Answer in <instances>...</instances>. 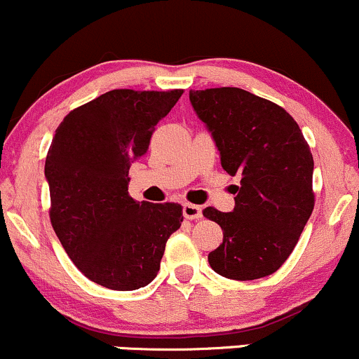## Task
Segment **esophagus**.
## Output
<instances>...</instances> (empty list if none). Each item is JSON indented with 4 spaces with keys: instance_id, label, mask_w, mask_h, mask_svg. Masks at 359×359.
Wrapping results in <instances>:
<instances>
[{
    "instance_id": "1",
    "label": "esophagus",
    "mask_w": 359,
    "mask_h": 359,
    "mask_svg": "<svg viewBox=\"0 0 359 359\" xmlns=\"http://www.w3.org/2000/svg\"><path fill=\"white\" fill-rule=\"evenodd\" d=\"M183 215H184V218H188V219H200V218H203V210H201V206H198V205L184 203Z\"/></svg>"
}]
</instances>
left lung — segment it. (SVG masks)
I'll use <instances>...</instances> for the list:
<instances>
[{
	"label": "left lung",
	"mask_w": 359,
	"mask_h": 359,
	"mask_svg": "<svg viewBox=\"0 0 359 359\" xmlns=\"http://www.w3.org/2000/svg\"><path fill=\"white\" fill-rule=\"evenodd\" d=\"M196 116L219 151L221 166L240 175L229 213L203 215L223 229L210 266L229 280L273 274L291 255L313 206V154L285 109L240 88L189 91Z\"/></svg>",
	"instance_id": "1"
}]
</instances>
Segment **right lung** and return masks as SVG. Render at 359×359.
<instances>
[{
    "instance_id": "add662e5",
    "label": "right lung",
    "mask_w": 359,
    "mask_h": 359,
    "mask_svg": "<svg viewBox=\"0 0 359 359\" xmlns=\"http://www.w3.org/2000/svg\"><path fill=\"white\" fill-rule=\"evenodd\" d=\"M181 95L108 91L66 114L53 136L44 165L51 224L79 271L109 290L149 285L183 221L178 203L128 194L131 163L148 151L154 126Z\"/></svg>"
}]
</instances>
